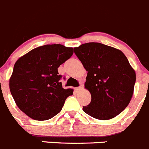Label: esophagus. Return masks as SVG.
<instances>
[{
  "label": "esophagus",
  "instance_id": "1",
  "mask_svg": "<svg viewBox=\"0 0 149 149\" xmlns=\"http://www.w3.org/2000/svg\"><path fill=\"white\" fill-rule=\"evenodd\" d=\"M83 87V84H80V85H79V87H76V90H80V89L81 88V87Z\"/></svg>",
  "mask_w": 149,
  "mask_h": 149
}]
</instances>
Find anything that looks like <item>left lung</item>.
<instances>
[{"label":"left lung","mask_w":149,"mask_h":149,"mask_svg":"<svg viewBox=\"0 0 149 149\" xmlns=\"http://www.w3.org/2000/svg\"><path fill=\"white\" fill-rule=\"evenodd\" d=\"M87 71L84 87L91 102L83 111L99 120H109L123 112L132 97L135 72L122 51L98 42L74 48Z\"/></svg>","instance_id":"left-lung-1"}]
</instances>
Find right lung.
<instances>
[{
	"label": "right lung",
	"instance_id": "obj_1",
	"mask_svg": "<svg viewBox=\"0 0 149 149\" xmlns=\"http://www.w3.org/2000/svg\"><path fill=\"white\" fill-rule=\"evenodd\" d=\"M73 54V48L45 45L31 50L15 64L9 80L11 94L19 109L31 118H52L73 95V89L62 87V76L58 73V68Z\"/></svg>",
	"mask_w": 149,
	"mask_h": 149
}]
</instances>
